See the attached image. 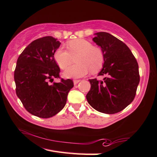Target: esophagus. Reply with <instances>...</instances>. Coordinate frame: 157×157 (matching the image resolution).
Returning <instances> with one entry per match:
<instances>
[{
  "instance_id": "1",
  "label": "esophagus",
  "mask_w": 157,
  "mask_h": 157,
  "mask_svg": "<svg viewBox=\"0 0 157 157\" xmlns=\"http://www.w3.org/2000/svg\"><path fill=\"white\" fill-rule=\"evenodd\" d=\"M80 81H81L80 79H74V80H73V83H74V84L76 85L77 84H78L79 82H80Z\"/></svg>"
}]
</instances>
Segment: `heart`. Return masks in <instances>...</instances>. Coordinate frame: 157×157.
I'll return each mask as SVG.
<instances>
[{
	"mask_svg": "<svg viewBox=\"0 0 157 157\" xmlns=\"http://www.w3.org/2000/svg\"><path fill=\"white\" fill-rule=\"evenodd\" d=\"M68 50L58 48L54 53V59L59 67L66 69L76 58V64L64 71L65 78H81L90 72L96 73L103 67L104 54L101 48L84 39H75L67 42Z\"/></svg>",
	"mask_w": 157,
	"mask_h": 157,
	"instance_id": "b5f03b06",
	"label": "heart"
}]
</instances>
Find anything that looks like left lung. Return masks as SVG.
Wrapping results in <instances>:
<instances>
[{
	"label": "left lung",
	"mask_w": 157,
	"mask_h": 157,
	"mask_svg": "<svg viewBox=\"0 0 157 157\" xmlns=\"http://www.w3.org/2000/svg\"><path fill=\"white\" fill-rule=\"evenodd\" d=\"M93 40L101 47L104 63L98 75L103 81L88 79L90 89L86 99L91 106L106 114L119 113L133 101L140 80L138 63L129 48L106 32L95 33Z\"/></svg>",
	"instance_id": "obj_1"
}]
</instances>
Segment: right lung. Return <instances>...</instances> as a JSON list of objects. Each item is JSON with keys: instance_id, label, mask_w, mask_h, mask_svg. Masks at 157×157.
Here are the masks:
<instances>
[{"instance_id": "right-lung-1", "label": "right lung", "mask_w": 157, "mask_h": 157, "mask_svg": "<svg viewBox=\"0 0 157 157\" xmlns=\"http://www.w3.org/2000/svg\"><path fill=\"white\" fill-rule=\"evenodd\" d=\"M60 44L52 36L37 39L17 59L14 71L16 95L28 112L40 118L51 117L63 109L74 86L70 79L49 84L59 78L60 69L54 53Z\"/></svg>"}]
</instances>
